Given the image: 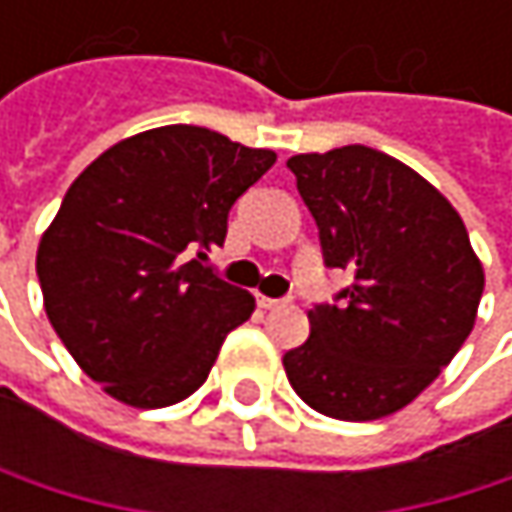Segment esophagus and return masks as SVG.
I'll list each match as a JSON object with an SVG mask.
<instances>
[{
  "instance_id": "esophagus-1",
  "label": "esophagus",
  "mask_w": 512,
  "mask_h": 512,
  "mask_svg": "<svg viewBox=\"0 0 512 512\" xmlns=\"http://www.w3.org/2000/svg\"><path fill=\"white\" fill-rule=\"evenodd\" d=\"M290 299H269V296H257V305L266 308V311H275V308H284Z\"/></svg>"
}]
</instances>
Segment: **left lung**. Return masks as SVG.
Instances as JSON below:
<instances>
[{"label":"left lung","mask_w":512,"mask_h":512,"mask_svg":"<svg viewBox=\"0 0 512 512\" xmlns=\"http://www.w3.org/2000/svg\"><path fill=\"white\" fill-rule=\"evenodd\" d=\"M323 263L353 281L308 311L311 335L284 353L293 391L338 421L412 403L457 356L483 296V266L448 198L400 159L347 145L287 159Z\"/></svg>","instance_id":"8db88e82"}]
</instances>
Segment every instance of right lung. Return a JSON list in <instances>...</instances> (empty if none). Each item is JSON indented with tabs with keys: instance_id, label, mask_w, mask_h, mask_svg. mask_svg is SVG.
Returning a JSON list of instances; mask_svg holds the SVG:
<instances>
[{
	"instance_id": "right-lung-1",
	"label": "right lung",
	"mask_w": 512,
	"mask_h": 512,
	"mask_svg": "<svg viewBox=\"0 0 512 512\" xmlns=\"http://www.w3.org/2000/svg\"><path fill=\"white\" fill-rule=\"evenodd\" d=\"M275 154L171 124L100 154L67 189L38 249L55 335L115 400L139 409L198 391L255 296L201 260Z\"/></svg>"
}]
</instances>
